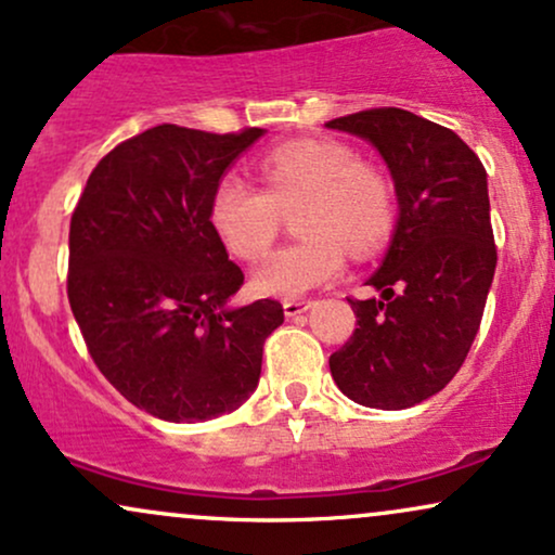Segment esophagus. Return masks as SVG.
Instances as JSON below:
<instances>
[{
  "mask_svg": "<svg viewBox=\"0 0 555 555\" xmlns=\"http://www.w3.org/2000/svg\"><path fill=\"white\" fill-rule=\"evenodd\" d=\"M312 305H315L312 299H284V315L297 318V315H302V312L310 310Z\"/></svg>",
  "mask_w": 555,
  "mask_h": 555,
  "instance_id": "obj_1",
  "label": "esophagus"
}]
</instances>
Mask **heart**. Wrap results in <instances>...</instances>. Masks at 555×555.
Here are the masks:
<instances>
[{
    "label": "heart",
    "instance_id": "heart-1",
    "mask_svg": "<svg viewBox=\"0 0 555 555\" xmlns=\"http://www.w3.org/2000/svg\"><path fill=\"white\" fill-rule=\"evenodd\" d=\"M263 189L224 176L211 193L214 235L240 260H258L276 240L282 211L295 214L297 243L284 245L253 273L260 295L299 297L344 271L346 256H370L392 230V189L336 139L286 142L260 159Z\"/></svg>",
    "mask_w": 555,
    "mask_h": 555
}]
</instances>
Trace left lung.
<instances>
[{"label": "left lung", "mask_w": 555, "mask_h": 555, "mask_svg": "<svg viewBox=\"0 0 555 555\" xmlns=\"http://www.w3.org/2000/svg\"><path fill=\"white\" fill-rule=\"evenodd\" d=\"M325 126L377 146L400 206L387 256L366 282L379 297L349 299L357 328L331 353V375L357 403L411 409L457 375L480 328L496 271L486 168L455 131L403 108Z\"/></svg>", "instance_id": "8db88e82"}]
</instances>
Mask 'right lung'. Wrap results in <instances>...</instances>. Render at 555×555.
Instances as JSON below:
<instances>
[{"label":"right lung","instance_id":"1","mask_svg":"<svg viewBox=\"0 0 555 555\" xmlns=\"http://www.w3.org/2000/svg\"><path fill=\"white\" fill-rule=\"evenodd\" d=\"M260 133L146 129L100 159L72 214L66 295L87 351L163 422L235 411L284 323L276 299L224 307L245 276L209 222L219 178Z\"/></svg>","mask_w":555,"mask_h":555}]
</instances>
